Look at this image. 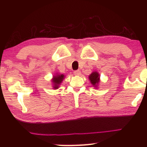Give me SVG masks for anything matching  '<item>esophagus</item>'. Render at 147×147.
I'll list each match as a JSON object with an SVG mask.
<instances>
[{"label": "esophagus", "mask_w": 147, "mask_h": 147, "mask_svg": "<svg viewBox=\"0 0 147 147\" xmlns=\"http://www.w3.org/2000/svg\"><path fill=\"white\" fill-rule=\"evenodd\" d=\"M74 74L76 76H80L81 75V71L80 70H76L74 71Z\"/></svg>", "instance_id": "obj_1"}]
</instances>
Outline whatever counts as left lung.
I'll return each instance as SVG.
<instances>
[{"mask_svg": "<svg viewBox=\"0 0 147 147\" xmlns=\"http://www.w3.org/2000/svg\"><path fill=\"white\" fill-rule=\"evenodd\" d=\"M99 74L97 72H93L89 76V79L93 85L96 86L99 82Z\"/></svg>", "mask_w": 147, "mask_h": 147, "instance_id": "left-lung-1", "label": "left lung"}]
</instances>
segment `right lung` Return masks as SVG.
Returning <instances> with one entry per match:
<instances>
[{
  "label": "right lung",
  "mask_w": 147,
  "mask_h": 147,
  "mask_svg": "<svg viewBox=\"0 0 147 147\" xmlns=\"http://www.w3.org/2000/svg\"><path fill=\"white\" fill-rule=\"evenodd\" d=\"M64 78V74H57L55 76H54V78H53V83H54V88L55 89L58 88L59 85H60V83L62 82Z\"/></svg>",
  "instance_id": "obj_1"
}]
</instances>
